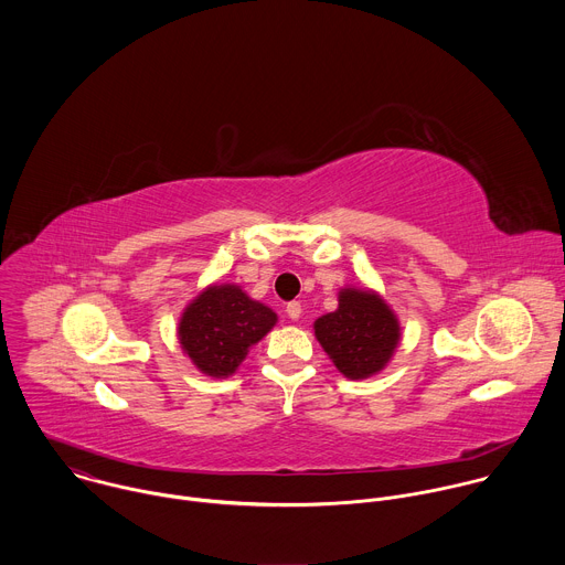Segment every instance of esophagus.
Returning <instances> with one entry per match:
<instances>
[{
	"label": "esophagus",
	"mask_w": 565,
	"mask_h": 565,
	"mask_svg": "<svg viewBox=\"0 0 565 565\" xmlns=\"http://www.w3.org/2000/svg\"><path fill=\"white\" fill-rule=\"evenodd\" d=\"M286 312L290 319H299L301 317V303L299 301H288L286 303Z\"/></svg>",
	"instance_id": "1"
}]
</instances>
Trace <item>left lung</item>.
Segmentation results:
<instances>
[{
  "label": "left lung",
  "instance_id": "left-lung-1",
  "mask_svg": "<svg viewBox=\"0 0 565 565\" xmlns=\"http://www.w3.org/2000/svg\"><path fill=\"white\" fill-rule=\"evenodd\" d=\"M338 310L315 319V338L338 371L351 380L380 373L399 344V321L388 303L366 288H342Z\"/></svg>",
  "mask_w": 565,
  "mask_h": 565
}]
</instances>
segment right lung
<instances>
[{"label":"right lung","mask_w":565,"mask_h":565,"mask_svg":"<svg viewBox=\"0 0 565 565\" xmlns=\"http://www.w3.org/2000/svg\"><path fill=\"white\" fill-rule=\"evenodd\" d=\"M277 324V312L250 299L236 284L207 286L179 321V342L192 364L210 377H227Z\"/></svg>","instance_id":"1"}]
</instances>
